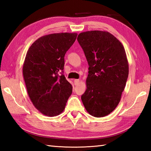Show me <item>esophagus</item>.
<instances>
[{"label": "esophagus", "instance_id": "obj_1", "mask_svg": "<svg viewBox=\"0 0 151 151\" xmlns=\"http://www.w3.org/2000/svg\"><path fill=\"white\" fill-rule=\"evenodd\" d=\"M79 79H75V81H74V83H75V85H78V83H79Z\"/></svg>", "mask_w": 151, "mask_h": 151}]
</instances>
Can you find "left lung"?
Returning a JSON list of instances; mask_svg holds the SVG:
<instances>
[{
	"mask_svg": "<svg viewBox=\"0 0 151 151\" xmlns=\"http://www.w3.org/2000/svg\"><path fill=\"white\" fill-rule=\"evenodd\" d=\"M77 40L89 66L82 101L91 115L105 116L116 109L126 85L129 63L124 48L106 31L81 32Z\"/></svg>",
	"mask_w": 151,
	"mask_h": 151,
	"instance_id": "obj_1",
	"label": "left lung"
}]
</instances>
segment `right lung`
<instances>
[{"label":"right lung","mask_w":151,"mask_h":151,"mask_svg":"<svg viewBox=\"0 0 151 151\" xmlns=\"http://www.w3.org/2000/svg\"><path fill=\"white\" fill-rule=\"evenodd\" d=\"M76 33L43 36L27 51L22 68L28 94L35 108L48 116L63 112L73 86L64 75L65 55Z\"/></svg>","instance_id":"1"}]
</instances>
